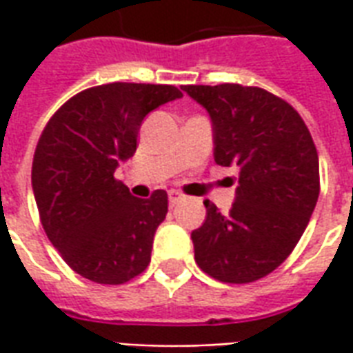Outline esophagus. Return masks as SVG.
<instances>
[{
	"label": "esophagus",
	"mask_w": 353,
	"mask_h": 353,
	"mask_svg": "<svg viewBox=\"0 0 353 353\" xmlns=\"http://www.w3.org/2000/svg\"><path fill=\"white\" fill-rule=\"evenodd\" d=\"M181 192H177V191H170L168 192V200H170V204H176V202H179L181 200Z\"/></svg>",
	"instance_id": "esophagus-1"
}]
</instances>
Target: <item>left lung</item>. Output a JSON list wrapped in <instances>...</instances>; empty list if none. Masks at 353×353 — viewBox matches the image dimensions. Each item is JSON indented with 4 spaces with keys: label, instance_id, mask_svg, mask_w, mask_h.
<instances>
[{
    "label": "left lung",
    "instance_id": "left-lung-1",
    "mask_svg": "<svg viewBox=\"0 0 353 353\" xmlns=\"http://www.w3.org/2000/svg\"><path fill=\"white\" fill-rule=\"evenodd\" d=\"M181 88L212 119L215 162L238 168L229 214L204 200L206 219L191 234L194 261L219 281L259 280L288 259L318 202L319 162L310 132L288 101L263 88Z\"/></svg>",
    "mask_w": 353,
    "mask_h": 353
}]
</instances>
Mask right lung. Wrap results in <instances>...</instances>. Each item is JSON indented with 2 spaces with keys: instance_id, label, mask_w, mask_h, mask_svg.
I'll return each instance as SVG.
<instances>
[{
  "instance_id": "1",
  "label": "right lung",
  "mask_w": 353,
  "mask_h": 353,
  "mask_svg": "<svg viewBox=\"0 0 353 353\" xmlns=\"http://www.w3.org/2000/svg\"><path fill=\"white\" fill-rule=\"evenodd\" d=\"M181 96L172 85L109 83L73 96L45 126L32 166L35 204L50 244L83 278L119 285L149 265L168 194L136 199L115 170L136 153L143 119Z\"/></svg>"
}]
</instances>
